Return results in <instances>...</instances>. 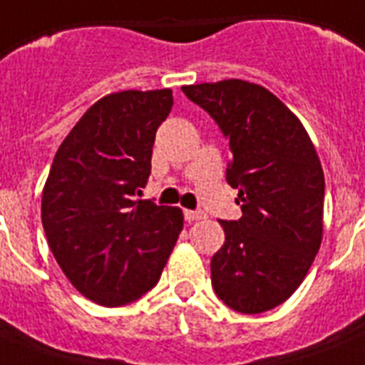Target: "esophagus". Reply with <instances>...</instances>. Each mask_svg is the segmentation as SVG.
Listing matches in <instances>:
<instances>
[{
  "mask_svg": "<svg viewBox=\"0 0 365 365\" xmlns=\"http://www.w3.org/2000/svg\"><path fill=\"white\" fill-rule=\"evenodd\" d=\"M206 214L202 210H185V220L187 222H199V220H205Z\"/></svg>",
  "mask_w": 365,
  "mask_h": 365,
  "instance_id": "obj_1",
  "label": "esophagus"
}]
</instances>
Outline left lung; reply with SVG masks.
<instances>
[{
	"label": "left lung",
	"mask_w": 365,
	"mask_h": 365,
	"mask_svg": "<svg viewBox=\"0 0 365 365\" xmlns=\"http://www.w3.org/2000/svg\"><path fill=\"white\" fill-rule=\"evenodd\" d=\"M229 140L227 183L242 217L220 222L225 242L212 286L233 311H271L299 288L322 242L324 170L305 126L261 85L225 79L182 87Z\"/></svg>",
	"instance_id": "1"
}]
</instances>
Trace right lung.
<instances>
[{
	"instance_id": "obj_1",
	"label": "right lung",
	"mask_w": 365,
	"mask_h": 365,
	"mask_svg": "<svg viewBox=\"0 0 365 365\" xmlns=\"http://www.w3.org/2000/svg\"><path fill=\"white\" fill-rule=\"evenodd\" d=\"M172 104L170 88L108 94L54 155L43 187V229L73 288L98 305H126L148 294L182 233L180 208L136 200L151 174L155 132Z\"/></svg>"
}]
</instances>
